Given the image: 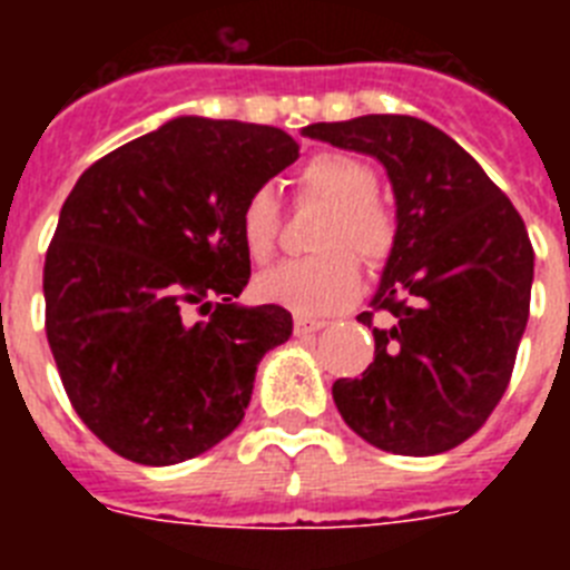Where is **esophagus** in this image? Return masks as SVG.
Masks as SVG:
<instances>
[{
    "label": "esophagus",
    "mask_w": 570,
    "mask_h": 570,
    "mask_svg": "<svg viewBox=\"0 0 570 570\" xmlns=\"http://www.w3.org/2000/svg\"><path fill=\"white\" fill-rule=\"evenodd\" d=\"M325 328L322 320H307V316H295V337H307V334H316V331Z\"/></svg>",
    "instance_id": "1"
}]
</instances>
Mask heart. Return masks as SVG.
<instances>
[{
  "mask_svg": "<svg viewBox=\"0 0 570 570\" xmlns=\"http://www.w3.org/2000/svg\"><path fill=\"white\" fill-rule=\"evenodd\" d=\"M302 197L328 204L316 230L320 254L284 259L257 277V295L298 316H322L352 302L361 289V263H379L396 239L393 215L375 197V174L348 154H316L295 174ZM281 206L268 186L250 191L239 209V239L250 259H268L275 250ZM355 249L354 255L351 250Z\"/></svg>",
  "mask_w": 570,
  "mask_h": 570,
  "instance_id": "heart-1",
  "label": "heart"
}]
</instances>
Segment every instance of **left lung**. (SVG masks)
Masks as SVG:
<instances>
[{"instance_id": "obj_1", "label": "left lung", "mask_w": 570, "mask_h": 570, "mask_svg": "<svg viewBox=\"0 0 570 570\" xmlns=\"http://www.w3.org/2000/svg\"><path fill=\"white\" fill-rule=\"evenodd\" d=\"M304 136L375 156L396 195V239L373 302L375 361L334 381V402L366 443L438 455L482 429L503 399L530 320L532 245L512 200L432 124L364 115ZM384 312L375 330L372 313Z\"/></svg>"}]
</instances>
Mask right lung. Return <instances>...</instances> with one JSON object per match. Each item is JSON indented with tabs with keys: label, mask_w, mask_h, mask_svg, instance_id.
Instances as JSON below:
<instances>
[{
	"label": "right lung",
	"mask_w": 570,
	"mask_h": 570,
	"mask_svg": "<svg viewBox=\"0 0 570 570\" xmlns=\"http://www.w3.org/2000/svg\"><path fill=\"white\" fill-rule=\"evenodd\" d=\"M298 159L284 129L174 118L76 180L43 263L47 340L70 405L111 452L165 468L242 423L257 364L293 334L250 277L245 197ZM197 306L206 321H191Z\"/></svg>",
	"instance_id": "add662e5"
}]
</instances>
